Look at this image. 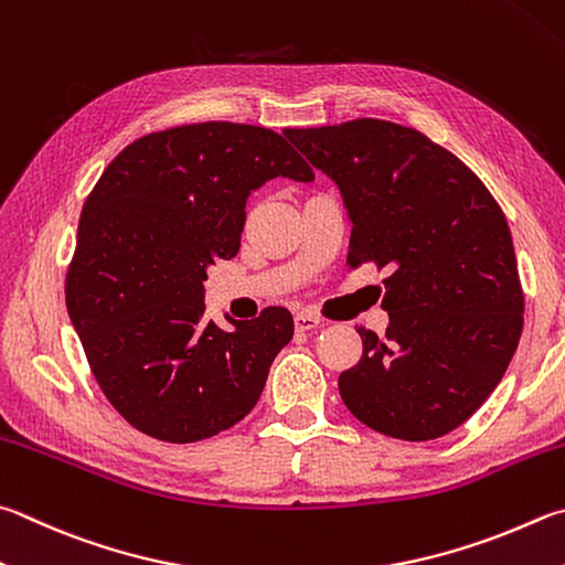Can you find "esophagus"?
I'll return each mask as SVG.
<instances>
[{
    "label": "esophagus",
    "instance_id": "obj_1",
    "mask_svg": "<svg viewBox=\"0 0 565 565\" xmlns=\"http://www.w3.org/2000/svg\"><path fill=\"white\" fill-rule=\"evenodd\" d=\"M294 326L296 331H313V328L323 326V318L316 316L313 311H299L294 316Z\"/></svg>",
    "mask_w": 565,
    "mask_h": 565
}]
</instances>
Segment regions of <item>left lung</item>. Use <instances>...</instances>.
<instances>
[{
	"label": "left lung",
	"mask_w": 565,
	"mask_h": 565,
	"mask_svg": "<svg viewBox=\"0 0 565 565\" xmlns=\"http://www.w3.org/2000/svg\"><path fill=\"white\" fill-rule=\"evenodd\" d=\"M341 188L351 269H387L385 335L358 328L363 355L338 377L375 433L427 443L494 393L524 328L514 242L487 184L425 132L390 120L286 128Z\"/></svg>",
	"instance_id": "1"
}]
</instances>
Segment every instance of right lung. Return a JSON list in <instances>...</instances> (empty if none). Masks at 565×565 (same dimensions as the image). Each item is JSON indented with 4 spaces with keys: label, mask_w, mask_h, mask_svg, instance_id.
Here are the masks:
<instances>
[{
    "label": "right lung",
    "mask_w": 565,
    "mask_h": 565,
    "mask_svg": "<svg viewBox=\"0 0 565 565\" xmlns=\"http://www.w3.org/2000/svg\"><path fill=\"white\" fill-rule=\"evenodd\" d=\"M311 182L284 136L207 120L148 132L90 190L66 271V309L108 403L162 443H200L259 399L294 318L266 306L224 331L204 318L207 269L239 252L249 192Z\"/></svg>",
    "instance_id": "right-lung-1"
}]
</instances>
